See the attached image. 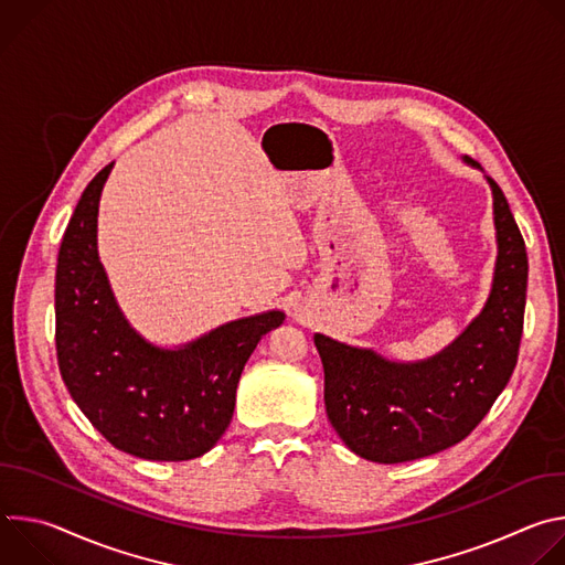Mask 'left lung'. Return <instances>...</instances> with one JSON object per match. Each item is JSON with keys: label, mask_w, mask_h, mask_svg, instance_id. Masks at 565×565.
Returning a JSON list of instances; mask_svg holds the SVG:
<instances>
[{"label": "left lung", "mask_w": 565, "mask_h": 565, "mask_svg": "<svg viewBox=\"0 0 565 565\" xmlns=\"http://www.w3.org/2000/svg\"><path fill=\"white\" fill-rule=\"evenodd\" d=\"M488 181L499 238L494 288L447 351L427 362L395 364L315 335L329 420L349 449L366 460L407 462L460 443L512 377L523 335L527 253L503 190Z\"/></svg>", "instance_id": "obj_1"}]
</instances>
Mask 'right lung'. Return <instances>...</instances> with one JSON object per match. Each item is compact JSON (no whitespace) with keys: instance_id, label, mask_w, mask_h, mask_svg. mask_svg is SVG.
Here are the masks:
<instances>
[{"instance_id":"add662e5","label":"right lung","mask_w":565,"mask_h":565,"mask_svg":"<svg viewBox=\"0 0 565 565\" xmlns=\"http://www.w3.org/2000/svg\"><path fill=\"white\" fill-rule=\"evenodd\" d=\"M111 168L85 188L62 236L55 270L60 375L79 412L116 449L145 460H192L227 429L241 371L286 315L270 310L230 321L179 351L136 335L96 248L98 201Z\"/></svg>"}]
</instances>
